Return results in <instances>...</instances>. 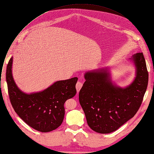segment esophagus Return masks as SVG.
<instances>
[{
  "mask_svg": "<svg viewBox=\"0 0 154 154\" xmlns=\"http://www.w3.org/2000/svg\"><path fill=\"white\" fill-rule=\"evenodd\" d=\"M82 85H83V84H82V82H80V81L77 82V84H76V90H77V92H79V91H80V89L82 88Z\"/></svg>",
  "mask_w": 154,
  "mask_h": 154,
  "instance_id": "esophagus-1",
  "label": "esophagus"
}]
</instances>
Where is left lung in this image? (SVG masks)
I'll return each instance as SVG.
<instances>
[{"label": "left lung", "instance_id": "8db88e82", "mask_svg": "<svg viewBox=\"0 0 154 154\" xmlns=\"http://www.w3.org/2000/svg\"><path fill=\"white\" fill-rule=\"evenodd\" d=\"M129 60L135 68V77L125 87L112 80L110 68L85 72V82L79 92V102L88 125L96 132L109 134L132 118L142 103L148 83V72L143 53Z\"/></svg>", "mask_w": 154, "mask_h": 154}]
</instances>
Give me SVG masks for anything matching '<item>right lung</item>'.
<instances>
[{
  "mask_svg": "<svg viewBox=\"0 0 154 154\" xmlns=\"http://www.w3.org/2000/svg\"><path fill=\"white\" fill-rule=\"evenodd\" d=\"M13 58L7 65L6 80L15 112L27 124L41 132L57 128L64 119V102L76 94L78 78L57 81L42 91L27 93L19 89L14 80Z\"/></svg>",
  "mask_w": 154,
  "mask_h": 154,
  "instance_id": "right-lung-1",
  "label": "right lung"
}]
</instances>
